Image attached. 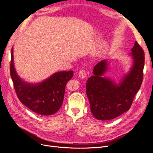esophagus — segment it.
<instances>
[{
  "label": "esophagus",
  "instance_id": "obj_1",
  "mask_svg": "<svg viewBox=\"0 0 153 153\" xmlns=\"http://www.w3.org/2000/svg\"><path fill=\"white\" fill-rule=\"evenodd\" d=\"M78 75L80 78L84 79L86 77V70L84 69H81L80 71L78 72Z\"/></svg>",
  "mask_w": 153,
  "mask_h": 153
}]
</instances>
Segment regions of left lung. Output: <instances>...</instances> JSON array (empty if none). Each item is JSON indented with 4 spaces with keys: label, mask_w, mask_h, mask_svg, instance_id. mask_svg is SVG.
I'll use <instances>...</instances> for the list:
<instances>
[{
    "label": "left lung",
    "mask_w": 153,
    "mask_h": 153,
    "mask_svg": "<svg viewBox=\"0 0 153 153\" xmlns=\"http://www.w3.org/2000/svg\"><path fill=\"white\" fill-rule=\"evenodd\" d=\"M134 64L129 73L117 84L101 77L107 70V62L101 61L94 67V76L86 83V94L93 116L100 120L114 119L128 111L143 80L144 52L135 42L130 53Z\"/></svg>",
    "instance_id": "8db88e82"
}]
</instances>
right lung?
Listing matches in <instances>:
<instances>
[{
    "instance_id": "1",
    "label": "right lung",
    "mask_w": 153,
    "mask_h": 153,
    "mask_svg": "<svg viewBox=\"0 0 153 153\" xmlns=\"http://www.w3.org/2000/svg\"><path fill=\"white\" fill-rule=\"evenodd\" d=\"M13 52L12 48L10 73L16 94L21 102L39 115L55 114L63 103L65 86L72 77L73 71L59 72L41 83L28 84L22 81L16 74Z\"/></svg>"
}]
</instances>
